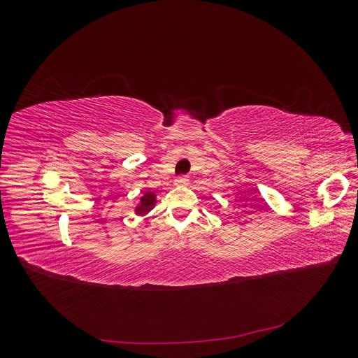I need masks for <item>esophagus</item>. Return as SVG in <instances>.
<instances>
[{
  "mask_svg": "<svg viewBox=\"0 0 358 358\" xmlns=\"http://www.w3.org/2000/svg\"><path fill=\"white\" fill-rule=\"evenodd\" d=\"M188 180H189V178H188V176L182 175V176H178V178H176L175 183H176V185H187Z\"/></svg>",
  "mask_w": 358,
  "mask_h": 358,
  "instance_id": "34e87169",
  "label": "esophagus"
}]
</instances>
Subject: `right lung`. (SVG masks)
Segmentation results:
<instances>
[{
  "label": "right lung",
  "mask_w": 358,
  "mask_h": 358,
  "mask_svg": "<svg viewBox=\"0 0 358 358\" xmlns=\"http://www.w3.org/2000/svg\"><path fill=\"white\" fill-rule=\"evenodd\" d=\"M154 203H155V196H154V194L152 192H146L145 196L142 197V203L138 204L137 213L138 215H143V213L149 212L150 209L154 208Z\"/></svg>",
  "instance_id": "add662e5"
}]
</instances>
